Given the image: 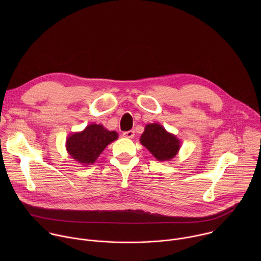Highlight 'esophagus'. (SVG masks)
Instances as JSON below:
<instances>
[{
  "mask_svg": "<svg viewBox=\"0 0 261 261\" xmlns=\"http://www.w3.org/2000/svg\"><path fill=\"white\" fill-rule=\"evenodd\" d=\"M135 135V131L134 130H130V131H126L123 133V136L125 138H133Z\"/></svg>",
  "mask_w": 261,
  "mask_h": 261,
  "instance_id": "obj_1",
  "label": "esophagus"
}]
</instances>
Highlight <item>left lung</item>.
Segmentation results:
<instances>
[{
  "instance_id": "obj_1",
  "label": "left lung",
  "mask_w": 261,
  "mask_h": 261,
  "mask_svg": "<svg viewBox=\"0 0 261 261\" xmlns=\"http://www.w3.org/2000/svg\"><path fill=\"white\" fill-rule=\"evenodd\" d=\"M140 143L148 150L158 161H170L176 156L180 148V140L172 133L158 124H147L139 139Z\"/></svg>"
}]
</instances>
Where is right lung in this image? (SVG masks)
Listing matches in <instances>:
<instances>
[{"label": "right lung", "instance_id": "add662e5", "mask_svg": "<svg viewBox=\"0 0 261 261\" xmlns=\"http://www.w3.org/2000/svg\"><path fill=\"white\" fill-rule=\"evenodd\" d=\"M119 137L103 125L90 124L83 131L71 133L66 140V150L72 159L88 166L96 162L104 148Z\"/></svg>", "mask_w": 261, "mask_h": 261}]
</instances>
